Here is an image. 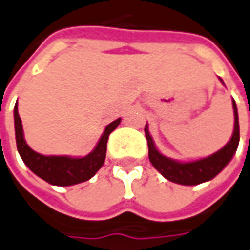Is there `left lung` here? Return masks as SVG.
Instances as JSON below:
<instances>
[{
  "label": "left lung",
  "mask_w": 250,
  "mask_h": 250,
  "mask_svg": "<svg viewBox=\"0 0 250 250\" xmlns=\"http://www.w3.org/2000/svg\"><path fill=\"white\" fill-rule=\"evenodd\" d=\"M234 108V132L230 142L227 143L225 147L219 149L214 155L194 162H177L166 158L155 148L152 142V137L148 132L147 125L144 128L146 137L148 142V156L149 162L152 163L159 173H161L166 180L180 184V185H199L201 182H206L214 178L226 167V165L231 161L233 155L235 154L238 143H240V124H238V113H237V106L233 101Z\"/></svg>",
  "instance_id": "obj_1"
}]
</instances>
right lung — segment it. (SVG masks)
Returning <instances> with one entry per match:
<instances>
[{
	"instance_id": "obj_1",
	"label": "right lung",
	"mask_w": 250,
	"mask_h": 250,
	"mask_svg": "<svg viewBox=\"0 0 250 250\" xmlns=\"http://www.w3.org/2000/svg\"><path fill=\"white\" fill-rule=\"evenodd\" d=\"M121 122V118L108 124L103 132L101 140L95 149L84 158H70V156H44L32 151L24 140L23 125L15 106V133H16L17 151L23 162L38 177L57 187H69L92 178L95 173L102 167L106 158L108 135Z\"/></svg>"
}]
</instances>
